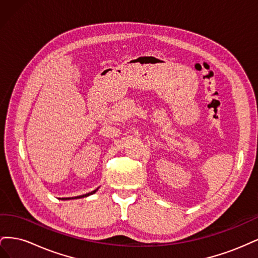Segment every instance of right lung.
<instances>
[{"label":"right lung","instance_id":"right-lung-1","mask_svg":"<svg viewBox=\"0 0 258 258\" xmlns=\"http://www.w3.org/2000/svg\"><path fill=\"white\" fill-rule=\"evenodd\" d=\"M98 190V188L96 189V190H93V191H91V192H88V194H86V195H82V196H77V197H72V198H61L62 200H70V199H77V198H84V197H88V196H90V195H92V194H95L96 191Z\"/></svg>","mask_w":258,"mask_h":258}]
</instances>
